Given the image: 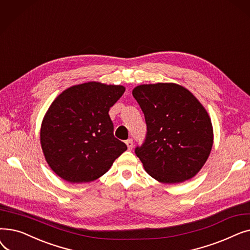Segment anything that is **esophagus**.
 I'll use <instances>...</instances> for the list:
<instances>
[{"mask_svg": "<svg viewBox=\"0 0 250 250\" xmlns=\"http://www.w3.org/2000/svg\"><path fill=\"white\" fill-rule=\"evenodd\" d=\"M125 144H126V146H127V149H128V150H132V149H133V147H134V142H133L132 139L126 140V141H125Z\"/></svg>", "mask_w": 250, "mask_h": 250, "instance_id": "esophagus-1", "label": "esophagus"}]
</instances>
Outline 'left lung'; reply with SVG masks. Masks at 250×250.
Wrapping results in <instances>:
<instances>
[{"instance_id":"obj_1","label":"left lung","mask_w":250,"mask_h":250,"mask_svg":"<svg viewBox=\"0 0 250 250\" xmlns=\"http://www.w3.org/2000/svg\"><path fill=\"white\" fill-rule=\"evenodd\" d=\"M133 96L147 124L145 142L135 150L147 173L167 185L192 178L208 160L214 140L202 103L175 83L140 85Z\"/></svg>"}]
</instances>
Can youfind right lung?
Segmentation results:
<instances>
[{"instance_id": "obj_1", "label": "right lung", "mask_w": 250, "mask_h": 250, "mask_svg": "<svg viewBox=\"0 0 250 250\" xmlns=\"http://www.w3.org/2000/svg\"><path fill=\"white\" fill-rule=\"evenodd\" d=\"M125 88L88 82L62 91L50 104L41 128L49 167L71 183L93 181L108 171L126 145L113 136L108 111Z\"/></svg>"}]
</instances>
